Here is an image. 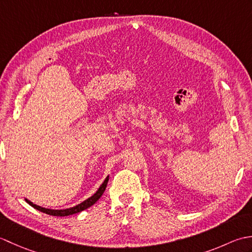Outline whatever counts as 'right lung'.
<instances>
[{
	"label": "right lung",
	"mask_w": 252,
	"mask_h": 252,
	"mask_svg": "<svg viewBox=\"0 0 252 252\" xmlns=\"http://www.w3.org/2000/svg\"><path fill=\"white\" fill-rule=\"evenodd\" d=\"M108 180H109V176H107V178L105 179V181L103 182V184L99 186V189H97V191H96L93 196H91L90 198H88L87 200L82 201L81 203H79V205L74 206V207H71V208H68V209H62V210H53V209H46V208L37 206V205H35V203L31 202L28 199H25V200L28 202L31 207H33L34 209H36V210H39V211L43 212V213H46V215H50V216L67 217V216L76 215V213L81 212V211L85 210V209L90 208L91 206H93L94 203L99 199V198L101 197V195L104 194V191L106 189V186H107V183H108Z\"/></svg>",
	"instance_id": "right-lung-1"
}]
</instances>
